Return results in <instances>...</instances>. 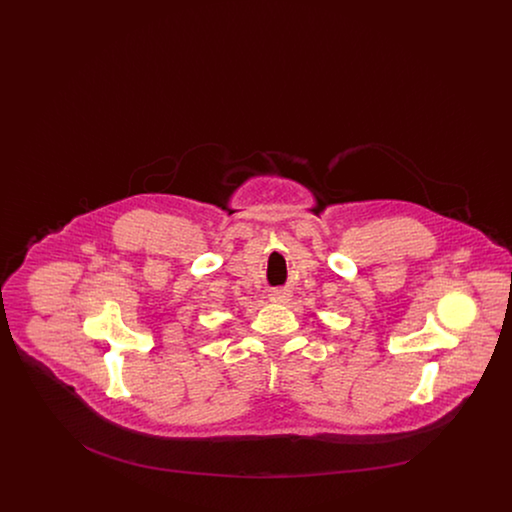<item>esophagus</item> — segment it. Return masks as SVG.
Listing matches in <instances>:
<instances>
[{"label":"esophagus","mask_w":512,"mask_h":512,"mask_svg":"<svg viewBox=\"0 0 512 512\" xmlns=\"http://www.w3.org/2000/svg\"><path fill=\"white\" fill-rule=\"evenodd\" d=\"M270 297H272V301L284 303V301H288V297H290V292H288V290H274V292L270 293Z\"/></svg>","instance_id":"obj_1"}]
</instances>
